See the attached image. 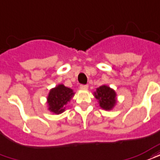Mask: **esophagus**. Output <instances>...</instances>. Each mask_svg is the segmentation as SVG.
<instances>
[{"label":"esophagus","mask_w":160,"mask_h":160,"mask_svg":"<svg viewBox=\"0 0 160 160\" xmlns=\"http://www.w3.org/2000/svg\"><path fill=\"white\" fill-rule=\"evenodd\" d=\"M80 90H87L88 89V86L87 85H81L80 86Z\"/></svg>","instance_id":"34e87169"}]
</instances>
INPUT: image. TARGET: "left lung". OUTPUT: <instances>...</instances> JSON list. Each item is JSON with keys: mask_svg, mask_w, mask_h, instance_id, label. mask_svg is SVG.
<instances>
[{"mask_svg": "<svg viewBox=\"0 0 160 160\" xmlns=\"http://www.w3.org/2000/svg\"><path fill=\"white\" fill-rule=\"evenodd\" d=\"M93 96L98 101L99 106L104 110L110 111L114 108L117 103L116 92L113 89L106 85H102L97 88Z\"/></svg>", "mask_w": 160, "mask_h": 160, "instance_id": "8db88e82", "label": "left lung"}]
</instances>
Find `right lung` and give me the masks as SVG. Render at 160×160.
I'll list each match as a JSON object with an SVG mask.
<instances>
[{"instance_id":"1","label":"right lung","mask_w":160,"mask_h":160,"mask_svg":"<svg viewBox=\"0 0 160 160\" xmlns=\"http://www.w3.org/2000/svg\"><path fill=\"white\" fill-rule=\"evenodd\" d=\"M74 96V91L66 87L62 84H59L54 88H52L47 98V103L51 113L60 114L63 113L66 105Z\"/></svg>"}]
</instances>
